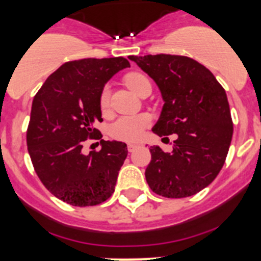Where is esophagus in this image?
I'll use <instances>...</instances> for the list:
<instances>
[{
  "label": "esophagus",
  "mask_w": 261,
  "mask_h": 261,
  "mask_svg": "<svg viewBox=\"0 0 261 261\" xmlns=\"http://www.w3.org/2000/svg\"><path fill=\"white\" fill-rule=\"evenodd\" d=\"M138 147H139V144H128L127 150L131 152V151H134L135 149H138Z\"/></svg>",
  "instance_id": "obj_1"
}]
</instances>
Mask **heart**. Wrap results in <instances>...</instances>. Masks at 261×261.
Instances as JSON below:
<instances>
[{
  "label": "heart",
  "mask_w": 261,
  "mask_h": 261,
  "mask_svg": "<svg viewBox=\"0 0 261 261\" xmlns=\"http://www.w3.org/2000/svg\"><path fill=\"white\" fill-rule=\"evenodd\" d=\"M150 83L145 75L140 73H131L126 77V84L131 91L136 94L140 93L144 84ZM110 105V86L102 88L99 93V106L102 110H106ZM150 125V117L145 114L140 115H125L118 117L110 126V135L114 139L122 141H138L143 136L144 131Z\"/></svg>",
  "instance_id": "heart-1"
}]
</instances>
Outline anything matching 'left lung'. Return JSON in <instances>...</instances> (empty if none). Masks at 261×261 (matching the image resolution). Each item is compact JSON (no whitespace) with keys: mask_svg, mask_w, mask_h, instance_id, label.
Here are the masks:
<instances>
[{"mask_svg":"<svg viewBox=\"0 0 261 261\" xmlns=\"http://www.w3.org/2000/svg\"><path fill=\"white\" fill-rule=\"evenodd\" d=\"M128 59L162 92L164 106L152 133L178 136L172 152L150 146L147 184L168 198L193 196L212 183L227 156L233 126L225 89L192 58L158 54Z\"/></svg>","mask_w":261,"mask_h":261,"instance_id":"left-lung-1","label":"left lung"}]
</instances>
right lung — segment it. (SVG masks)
<instances>
[{
	"instance_id": "right-lung-1",
	"label": "right lung",
	"mask_w": 261,
	"mask_h": 261,
	"mask_svg": "<svg viewBox=\"0 0 261 261\" xmlns=\"http://www.w3.org/2000/svg\"><path fill=\"white\" fill-rule=\"evenodd\" d=\"M127 67L122 57L67 62L34 97L26 133L34 169L50 193L72 206H96L115 192L126 144L101 140V150L88 155L82 147L87 139L102 138L94 128L102 121L99 93Z\"/></svg>"
}]
</instances>
